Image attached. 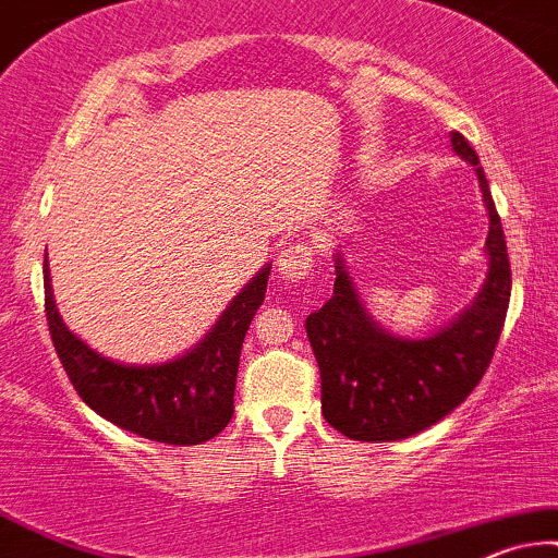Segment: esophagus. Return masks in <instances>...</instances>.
<instances>
[{"label": "esophagus", "mask_w": 558, "mask_h": 558, "mask_svg": "<svg viewBox=\"0 0 558 558\" xmlns=\"http://www.w3.org/2000/svg\"><path fill=\"white\" fill-rule=\"evenodd\" d=\"M314 255L308 244H291L286 250H280L278 259H275V270H278V278H283L286 283H299V280L306 278L312 272Z\"/></svg>", "instance_id": "obj_1"}]
</instances>
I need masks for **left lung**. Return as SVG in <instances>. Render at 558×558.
Masks as SVG:
<instances>
[{
  "label": "left lung",
  "mask_w": 558,
  "mask_h": 558,
  "mask_svg": "<svg viewBox=\"0 0 558 558\" xmlns=\"http://www.w3.org/2000/svg\"><path fill=\"white\" fill-rule=\"evenodd\" d=\"M450 144L474 167L489 214V270L471 306L427 337L391 335L365 312L337 252L335 293L306 319L322 373V414L352 440H404L433 427L476 389L502 335L512 288L505 231L476 151L458 131Z\"/></svg>",
  "instance_id": "8db88e82"
}]
</instances>
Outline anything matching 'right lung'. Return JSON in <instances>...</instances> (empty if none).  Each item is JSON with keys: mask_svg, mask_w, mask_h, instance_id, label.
Here are the masks:
<instances>
[{"mask_svg": "<svg viewBox=\"0 0 558 558\" xmlns=\"http://www.w3.org/2000/svg\"><path fill=\"white\" fill-rule=\"evenodd\" d=\"M270 265L234 295L227 312L185 355L167 363H118L92 350L61 319L51 270L44 259L46 319L63 371L100 417L146 440L201 446L221 433L234 414L239 355L250 322L263 306Z\"/></svg>", "mask_w": 558, "mask_h": 558, "instance_id": "1", "label": "right lung"}]
</instances>
